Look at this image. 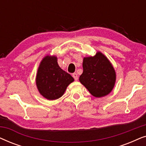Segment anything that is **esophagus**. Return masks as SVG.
Masks as SVG:
<instances>
[{
  "instance_id": "34e87169",
  "label": "esophagus",
  "mask_w": 146,
  "mask_h": 146,
  "mask_svg": "<svg viewBox=\"0 0 146 146\" xmlns=\"http://www.w3.org/2000/svg\"><path fill=\"white\" fill-rule=\"evenodd\" d=\"M72 77L74 78L75 80H78V74L76 73H73L72 74Z\"/></svg>"
}]
</instances>
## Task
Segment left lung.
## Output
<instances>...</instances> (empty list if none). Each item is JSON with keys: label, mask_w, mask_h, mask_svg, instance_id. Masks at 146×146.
Here are the masks:
<instances>
[{"label": "left lung", "mask_w": 146, "mask_h": 146, "mask_svg": "<svg viewBox=\"0 0 146 146\" xmlns=\"http://www.w3.org/2000/svg\"><path fill=\"white\" fill-rule=\"evenodd\" d=\"M82 65L79 80L90 93L97 98L108 94L114 86L115 72L107 58L98 52L93 57L84 58Z\"/></svg>", "instance_id": "left-lung-1"}]
</instances>
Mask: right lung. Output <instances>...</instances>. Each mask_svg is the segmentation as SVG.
Instances as JSON below:
<instances>
[{
    "label": "right lung",
    "mask_w": 146,
    "mask_h": 146,
    "mask_svg": "<svg viewBox=\"0 0 146 146\" xmlns=\"http://www.w3.org/2000/svg\"><path fill=\"white\" fill-rule=\"evenodd\" d=\"M73 81L72 76L60 68L56 57L47 56L44 58L36 79L37 88L42 96L50 100L59 98Z\"/></svg>",
    "instance_id": "right-lung-1"
}]
</instances>
